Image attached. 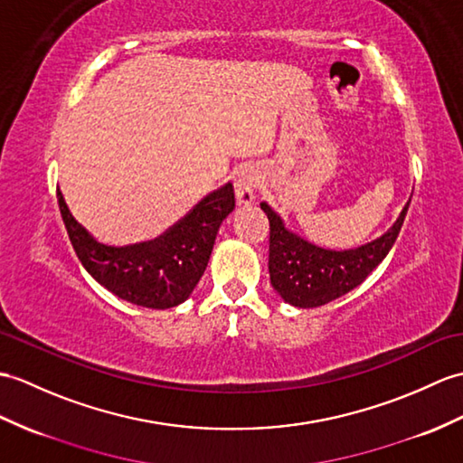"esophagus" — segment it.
<instances>
[{"label":"esophagus","instance_id":"34e87169","mask_svg":"<svg viewBox=\"0 0 463 463\" xmlns=\"http://www.w3.org/2000/svg\"><path fill=\"white\" fill-rule=\"evenodd\" d=\"M256 189H258V181L250 174V171H242V174L234 179V195L236 203L242 207H249L256 199Z\"/></svg>","mask_w":463,"mask_h":463}]
</instances>
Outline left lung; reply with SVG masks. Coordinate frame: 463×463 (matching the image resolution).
Wrapping results in <instances>:
<instances>
[{
  "label": "left lung",
  "mask_w": 463,
  "mask_h": 463,
  "mask_svg": "<svg viewBox=\"0 0 463 463\" xmlns=\"http://www.w3.org/2000/svg\"><path fill=\"white\" fill-rule=\"evenodd\" d=\"M411 203V201H408ZM408 203L401 217L381 239L351 250H326L289 232L282 219L260 203L270 222V249H268V270L270 282L284 302L296 307H317L345 296L364 282L384 256L389 254L399 236L408 211Z\"/></svg>",
  "instance_id": "1"
}]
</instances>
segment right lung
<instances>
[{
	"instance_id": "right-lung-1",
	"label": "right lung",
	"mask_w": 463,
	"mask_h": 463,
	"mask_svg": "<svg viewBox=\"0 0 463 463\" xmlns=\"http://www.w3.org/2000/svg\"><path fill=\"white\" fill-rule=\"evenodd\" d=\"M57 197L72 249L86 272L114 296L152 309L175 307L191 296L209 264L221 222L234 209V191L227 183L157 239L106 246L72 217L61 189Z\"/></svg>"
}]
</instances>
